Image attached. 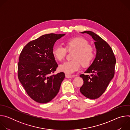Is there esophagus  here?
Here are the masks:
<instances>
[{
    "mask_svg": "<svg viewBox=\"0 0 130 130\" xmlns=\"http://www.w3.org/2000/svg\"><path fill=\"white\" fill-rule=\"evenodd\" d=\"M65 77H66V78H72V77H73V76H71V75H68V74H66V75H65Z\"/></svg>",
    "mask_w": 130,
    "mask_h": 130,
    "instance_id": "1",
    "label": "esophagus"
}]
</instances>
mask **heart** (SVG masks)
Here are the masks:
<instances>
[{"label":"heart","instance_id":"heart-1","mask_svg":"<svg viewBox=\"0 0 130 130\" xmlns=\"http://www.w3.org/2000/svg\"><path fill=\"white\" fill-rule=\"evenodd\" d=\"M88 44L86 39L77 37L66 40L65 48L60 45L55 46L52 50V55L55 60L60 62L64 59L66 50H74L72 55L73 60L61 64L59 70L70 75L78 71L81 65L83 67L89 66L95 57V52L92 47Z\"/></svg>","mask_w":130,"mask_h":130}]
</instances>
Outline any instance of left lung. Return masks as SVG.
Wrapping results in <instances>:
<instances>
[{
    "instance_id": "obj_1",
    "label": "left lung",
    "mask_w": 130,
    "mask_h": 130,
    "mask_svg": "<svg viewBox=\"0 0 130 130\" xmlns=\"http://www.w3.org/2000/svg\"><path fill=\"white\" fill-rule=\"evenodd\" d=\"M81 33L90 35L95 41L96 55L93 62L85 72L88 75H80L84 81L80 90L86 98L95 99L103 94L113 78L116 58L112 48L99 35L90 31Z\"/></svg>"
}]
</instances>
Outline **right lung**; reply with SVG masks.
Returning a JSON list of instances; mask_svg holds the SVG:
<instances>
[{"instance_id": "1", "label": "right lung", "mask_w": 130, "mask_h": 130, "mask_svg": "<svg viewBox=\"0 0 130 130\" xmlns=\"http://www.w3.org/2000/svg\"><path fill=\"white\" fill-rule=\"evenodd\" d=\"M65 34L50 33L29 42L23 48L18 63V78L27 94L34 101L46 103L59 91L65 78L63 72L53 75L58 64L52 50Z\"/></svg>"}]
</instances>
